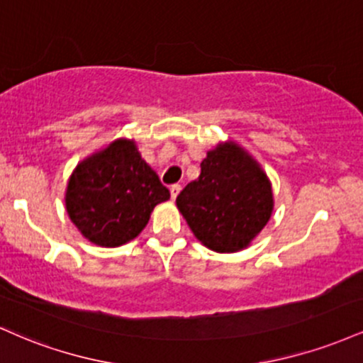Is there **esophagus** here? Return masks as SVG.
<instances>
[{"mask_svg": "<svg viewBox=\"0 0 363 363\" xmlns=\"http://www.w3.org/2000/svg\"><path fill=\"white\" fill-rule=\"evenodd\" d=\"M179 193H181V184H174L172 187H170V198L176 199Z\"/></svg>", "mask_w": 363, "mask_h": 363, "instance_id": "obj_1", "label": "esophagus"}]
</instances>
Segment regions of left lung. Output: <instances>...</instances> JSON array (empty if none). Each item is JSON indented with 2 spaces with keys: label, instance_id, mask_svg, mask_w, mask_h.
Wrapping results in <instances>:
<instances>
[{
  "label": "left lung",
  "instance_id": "left-lung-1",
  "mask_svg": "<svg viewBox=\"0 0 363 363\" xmlns=\"http://www.w3.org/2000/svg\"><path fill=\"white\" fill-rule=\"evenodd\" d=\"M176 205L203 245L237 252L269 222L274 198L256 158L235 141H225L206 153L201 174L181 191Z\"/></svg>",
  "mask_w": 363,
  "mask_h": 363
}]
</instances>
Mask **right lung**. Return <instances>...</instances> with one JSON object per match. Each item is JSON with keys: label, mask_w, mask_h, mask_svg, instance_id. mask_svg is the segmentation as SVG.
<instances>
[{"label": "right lung", "mask_w": 363, "mask_h": 363, "mask_svg": "<svg viewBox=\"0 0 363 363\" xmlns=\"http://www.w3.org/2000/svg\"><path fill=\"white\" fill-rule=\"evenodd\" d=\"M170 198L135 140L118 138L83 158L68 179L69 220L91 244L118 247L147 227L153 208Z\"/></svg>", "instance_id": "obj_1"}]
</instances>
